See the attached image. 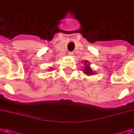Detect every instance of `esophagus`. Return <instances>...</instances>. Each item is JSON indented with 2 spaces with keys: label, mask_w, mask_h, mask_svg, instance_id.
I'll return each instance as SVG.
<instances>
[{
  "label": "esophagus",
  "mask_w": 134,
  "mask_h": 134,
  "mask_svg": "<svg viewBox=\"0 0 134 134\" xmlns=\"http://www.w3.org/2000/svg\"><path fill=\"white\" fill-rule=\"evenodd\" d=\"M68 54H69V56H73V55H74V52H69V53H68Z\"/></svg>",
  "instance_id": "34e87169"
}]
</instances>
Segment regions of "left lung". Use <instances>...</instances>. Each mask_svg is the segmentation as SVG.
<instances>
[{"mask_svg": "<svg viewBox=\"0 0 134 134\" xmlns=\"http://www.w3.org/2000/svg\"><path fill=\"white\" fill-rule=\"evenodd\" d=\"M85 65H87V62L86 61H85ZM84 72L85 73V74H93V71L90 69V67H89L88 65H87V66L85 67Z\"/></svg>", "mask_w": 134, "mask_h": 134, "instance_id": "1", "label": "left lung"}]
</instances>
